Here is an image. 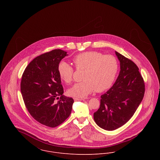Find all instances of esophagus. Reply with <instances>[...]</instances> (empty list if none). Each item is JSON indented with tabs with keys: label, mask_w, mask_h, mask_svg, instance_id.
Wrapping results in <instances>:
<instances>
[{
	"label": "esophagus",
	"mask_w": 160,
	"mask_h": 160,
	"mask_svg": "<svg viewBox=\"0 0 160 160\" xmlns=\"http://www.w3.org/2000/svg\"><path fill=\"white\" fill-rule=\"evenodd\" d=\"M74 101H81V100H84V99H81V98H74Z\"/></svg>",
	"instance_id": "34e87169"
}]
</instances>
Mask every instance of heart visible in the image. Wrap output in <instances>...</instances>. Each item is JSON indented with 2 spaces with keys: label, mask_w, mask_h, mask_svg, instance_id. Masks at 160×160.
<instances>
[{
  "label": "heart",
  "mask_w": 160,
  "mask_h": 160,
  "mask_svg": "<svg viewBox=\"0 0 160 160\" xmlns=\"http://www.w3.org/2000/svg\"><path fill=\"white\" fill-rule=\"evenodd\" d=\"M72 62L77 69H84L83 81L76 83L68 91L69 95L76 98H84L96 91L103 92L109 89L116 78L119 65L113 55H104L97 51H87L76 55ZM60 78L66 83L72 82L74 69L62 61L58 65Z\"/></svg>",
  "instance_id": "heart-1"
}]
</instances>
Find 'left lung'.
<instances>
[{
	"mask_svg": "<svg viewBox=\"0 0 160 160\" xmlns=\"http://www.w3.org/2000/svg\"><path fill=\"white\" fill-rule=\"evenodd\" d=\"M120 72L113 86L101 95L100 105L93 113L96 124L107 131L125 124L135 113L145 93V83L138 68L132 60L115 52Z\"/></svg>",
	"mask_w": 160,
	"mask_h": 160,
	"instance_id": "8db88e82",
	"label": "left lung"
}]
</instances>
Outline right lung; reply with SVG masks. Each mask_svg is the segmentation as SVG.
<instances>
[{"label": "right lung", "instance_id": "1", "mask_svg": "<svg viewBox=\"0 0 160 160\" xmlns=\"http://www.w3.org/2000/svg\"><path fill=\"white\" fill-rule=\"evenodd\" d=\"M67 53L55 49L43 53L29 63L22 75L20 89L28 111L37 121L50 128L59 126L68 118L74 103L72 98L63 95L57 69Z\"/></svg>", "mask_w": 160, "mask_h": 160}]
</instances>
